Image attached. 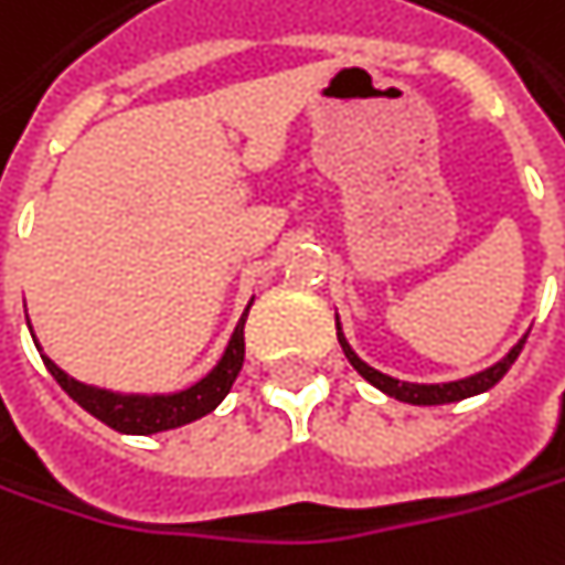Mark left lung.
<instances>
[{"label": "left lung", "mask_w": 565, "mask_h": 565, "mask_svg": "<svg viewBox=\"0 0 565 565\" xmlns=\"http://www.w3.org/2000/svg\"><path fill=\"white\" fill-rule=\"evenodd\" d=\"M337 340H340V347H343V353H347V359H350V365H353L355 372L369 381V384H375L379 391H384L387 397H397V401H404V404H416V407H436V404H455V401H465V397H473V394L490 391L495 381L502 379V375L512 369V362L519 359L527 337H522V340L509 350V355H505V359H499V362L490 365L487 372H477V375H470V379H461V381H448V384H409V381H397V379H391V375H381L379 369L365 365V362L350 350L347 337L340 333V324H337Z\"/></svg>", "instance_id": "8db88e82"}]
</instances>
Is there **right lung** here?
<instances>
[{
	"instance_id": "1",
	"label": "right lung",
	"mask_w": 565,
	"mask_h": 565,
	"mask_svg": "<svg viewBox=\"0 0 565 565\" xmlns=\"http://www.w3.org/2000/svg\"><path fill=\"white\" fill-rule=\"evenodd\" d=\"M247 311H250V305H247ZM247 311L241 315L238 327H235V333L228 340V350L218 359V365L212 369L206 379H200L193 387L178 391V394H156V397L114 394V391H100V387L70 379L46 355H43V365L50 369V375L60 381V387L70 394L78 407L88 409L95 419H100L104 426H110L117 433L152 436V433H164V429H178V426H186V423L212 413L225 401V394L232 391L241 365H244V321H247Z\"/></svg>"
}]
</instances>
